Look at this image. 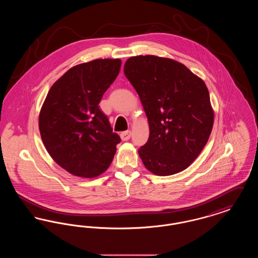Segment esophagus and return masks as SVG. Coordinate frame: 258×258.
Returning <instances> with one entry per match:
<instances>
[{
  "label": "esophagus",
  "instance_id": "obj_1",
  "mask_svg": "<svg viewBox=\"0 0 258 258\" xmlns=\"http://www.w3.org/2000/svg\"><path fill=\"white\" fill-rule=\"evenodd\" d=\"M121 139L123 140V141H127L130 138H131V136H132V133L130 132V131H127V132H123L121 134Z\"/></svg>",
  "mask_w": 258,
  "mask_h": 258
}]
</instances>
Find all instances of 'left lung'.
<instances>
[{"label": "left lung", "instance_id": "left-lung-1", "mask_svg": "<svg viewBox=\"0 0 258 258\" xmlns=\"http://www.w3.org/2000/svg\"><path fill=\"white\" fill-rule=\"evenodd\" d=\"M123 73L147 116L149 139L138 151L143 164L158 176L186 169L205 147L214 124L205 82L182 62L154 55L128 58Z\"/></svg>", "mask_w": 258, "mask_h": 258}]
</instances>
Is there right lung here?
<instances>
[{
  "label": "right lung",
  "mask_w": 258,
  "mask_h": 258,
  "mask_svg": "<svg viewBox=\"0 0 258 258\" xmlns=\"http://www.w3.org/2000/svg\"><path fill=\"white\" fill-rule=\"evenodd\" d=\"M120 59H97L70 69L50 88L38 128L50 157L77 177L95 178L114 159L121 139L98 103L120 73Z\"/></svg>",
  "instance_id": "right-lung-1"
}]
</instances>
